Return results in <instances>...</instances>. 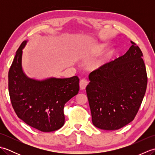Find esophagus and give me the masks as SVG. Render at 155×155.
<instances>
[{
    "instance_id": "1",
    "label": "esophagus",
    "mask_w": 155,
    "mask_h": 155,
    "mask_svg": "<svg viewBox=\"0 0 155 155\" xmlns=\"http://www.w3.org/2000/svg\"><path fill=\"white\" fill-rule=\"evenodd\" d=\"M88 83V81H87V79H86V78H83V79L81 80L80 83H79L81 89V90L85 89V88H86V87L87 86Z\"/></svg>"
}]
</instances>
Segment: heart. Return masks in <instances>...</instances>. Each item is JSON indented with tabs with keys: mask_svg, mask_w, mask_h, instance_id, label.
Masks as SVG:
<instances>
[{
	"mask_svg": "<svg viewBox=\"0 0 155 155\" xmlns=\"http://www.w3.org/2000/svg\"><path fill=\"white\" fill-rule=\"evenodd\" d=\"M101 51V48H99L98 49V51ZM108 56H109V54H106V56H105L104 57V58H107L108 57ZM102 63V61H98V62H97V64L98 65V64H101Z\"/></svg>",
	"mask_w": 155,
	"mask_h": 155,
	"instance_id": "b5f03b06",
	"label": "heart"
}]
</instances>
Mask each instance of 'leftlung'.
<instances>
[{
  "label": "left lung",
  "mask_w": 155,
  "mask_h": 155,
  "mask_svg": "<svg viewBox=\"0 0 155 155\" xmlns=\"http://www.w3.org/2000/svg\"><path fill=\"white\" fill-rule=\"evenodd\" d=\"M124 55L91 72L87 94L95 127L117 130L134 120L147 86L143 52L134 42Z\"/></svg>",
  "instance_id": "1"
}]
</instances>
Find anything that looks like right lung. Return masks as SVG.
Returning a JSON list of instances; mask_svg holds the SVG:
<instances>
[{
  "mask_svg": "<svg viewBox=\"0 0 155 155\" xmlns=\"http://www.w3.org/2000/svg\"><path fill=\"white\" fill-rule=\"evenodd\" d=\"M23 41L8 71V92L12 106L18 117L42 132H52L64 123L65 103L77 94L79 78H55L38 81L31 79L22 69Z\"/></svg>",
  "mask_w": 155,
  "mask_h": 155,
  "instance_id": "1",
  "label": "right lung"
}]
</instances>
